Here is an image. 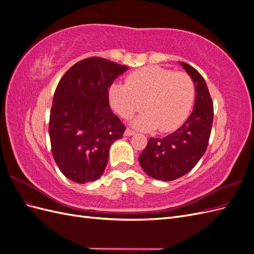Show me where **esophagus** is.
<instances>
[{
    "instance_id": "34e87169",
    "label": "esophagus",
    "mask_w": 254,
    "mask_h": 254,
    "mask_svg": "<svg viewBox=\"0 0 254 254\" xmlns=\"http://www.w3.org/2000/svg\"><path fill=\"white\" fill-rule=\"evenodd\" d=\"M134 133H135V132L133 131V130H131V129L127 128V129L125 130V133H124V134H125L126 136H130V135H133Z\"/></svg>"
}]
</instances>
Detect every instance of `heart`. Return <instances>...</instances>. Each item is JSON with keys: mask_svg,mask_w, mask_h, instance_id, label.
<instances>
[{"mask_svg": "<svg viewBox=\"0 0 254 254\" xmlns=\"http://www.w3.org/2000/svg\"><path fill=\"white\" fill-rule=\"evenodd\" d=\"M194 96V82L187 73L155 65L131 73L126 83H112L108 91L109 103L120 117L131 118L143 107L146 111L133 120L132 125L141 130L158 128L161 132L182 125Z\"/></svg>", "mask_w": 254, "mask_h": 254, "instance_id": "obj_1", "label": "heart"}]
</instances>
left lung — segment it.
Listing matches in <instances>:
<instances>
[{
	"mask_svg": "<svg viewBox=\"0 0 254 254\" xmlns=\"http://www.w3.org/2000/svg\"><path fill=\"white\" fill-rule=\"evenodd\" d=\"M195 84V104L189 119L162 139L150 137L139 156L143 171L151 178L172 181L188 174L206 150L213 124V103L209 89L196 68L180 63Z\"/></svg>",
	"mask_w": 254,
	"mask_h": 254,
	"instance_id": "obj_1",
	"label": "left lung"
}]
</instances>
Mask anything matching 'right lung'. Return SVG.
<instances>
[{
	"label": "right lung",
	"instance_id": "add662e5",
	"mask_svg": "<svg viewBox=\"0 0 254 254\" xmlns=\"http://www.w3.org/2000/svg\"><path fill=\"white\" fill-rule=\"evenodd\" d=\"M128 66L101 57L75 64L59 81L53 98L49 134L54 160L76 183L97 180L109 149L126 127L109 106L108 89Z\"/></svg>",
	"mask_w": 254,
	"mask_h": 254
}]
</instances>
